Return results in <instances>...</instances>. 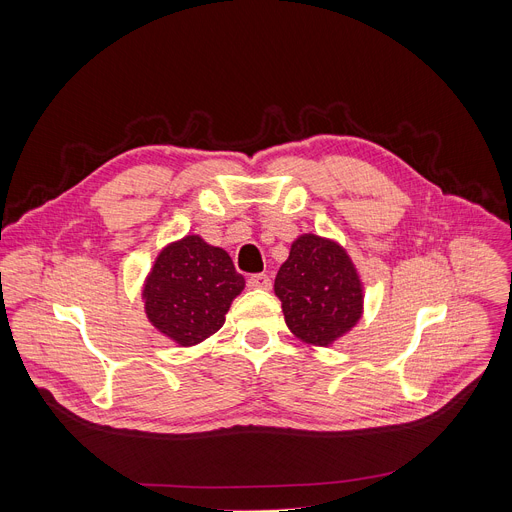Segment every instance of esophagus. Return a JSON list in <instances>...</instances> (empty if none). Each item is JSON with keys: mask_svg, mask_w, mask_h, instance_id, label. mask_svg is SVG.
<instances>
[{"mask_svg": "<svg viewBox=\"0 0 512 512\" xmlns=\"http://www.w3.org/2000/svg\"><path fill=\"white\" fill-rule=\"evenodd\" d=\"M247 286L249 288H261V290H270L272 288V280L267 274H253L249 280H247Z\"/></svg>", "mask_w": 512, "mask_h": 512, "instance_id": "1", "label": "esophagus"}]
</instances>
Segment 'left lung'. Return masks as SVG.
<instances>
[{
    "mask_svg": "<svg viewBox=\"0 0 512 512\" xmlns=\"http://www.w3.org/2000/svg\"><path fill=\"white\" fill-rule=\"evenodd\" d=\"M288 328L301 340L328 346L351 330L363 309V290L342 247L303 234L292 242L274 282Z\"/></svg>",
    "mask_w": 512,
    "mask_h": 512,
    "instance_id": "8db88e82",
    "label": "left lung"
}]
</instances>
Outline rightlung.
I'll use <instances>...</instances> for the list:
<instances>
[{
	"mask_svg": "<svg viewBox=\"0 0 512 512\" xmlns=\"http://www.w3.org/2000/svg\"><path fill=\"white\" fill-rule=\"evenodd\" d=\"M245 288L224 249L186 236L159 253L143 297L151 324L182 346H191L224 326L232 299Z\"/></svg>",
	"mask_w": 512,
	"mask_h": 512,
	"instance_id": "obj_1",
	"label": "right lung"
}]
</instances>
